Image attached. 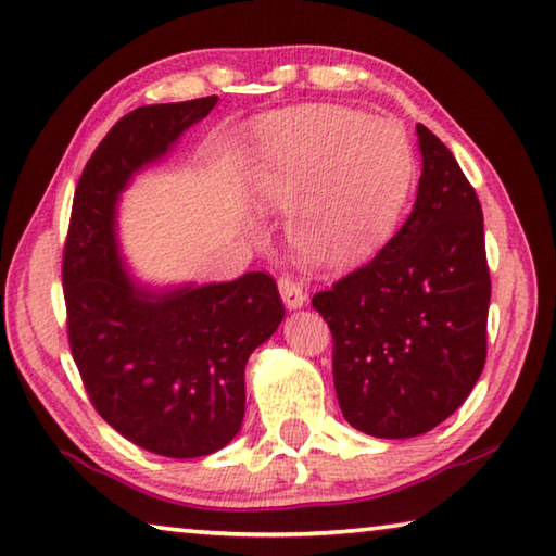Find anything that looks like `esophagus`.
I'll use <instances>...</instances> for the list:
<instances>
[{"label":"esophagus","mask_w":556,"mask_h":556,"mask_svg":"<svg viewBox=\"0 0 556 556\" xmlns=\"http://www.w3.org/2000/svg\"><path fill=\"white\" fill-rule=\"evenodd\" d=\"M279 294L285 299L287 308H301L308 301V294L304 291V285L294 275H281L279 277Z\"/></svg>","instance_id":"obj_1"}]
</instances>
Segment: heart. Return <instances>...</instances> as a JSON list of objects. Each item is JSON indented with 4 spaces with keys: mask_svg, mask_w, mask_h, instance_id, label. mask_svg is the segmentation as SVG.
Here are the masks:
<instances>
[{
    "mask_svg": "<svg viewBox=\"0 0 556 556\" xmlns=\"http://www.w3.org/2000/svg\"><path fill=\"white\" fill-rule=\"evenodd\" d=\"M412 168V147L394 122L318 105L269 122L255 191L269 208L296 211L291 240L301 257L336 269L390 238Z\"/></svg>",
    "mask_w": 556,
    "mask_h": 556,
    "instance_id": "heart-1",
    "label": "heart"
}]
</instances>
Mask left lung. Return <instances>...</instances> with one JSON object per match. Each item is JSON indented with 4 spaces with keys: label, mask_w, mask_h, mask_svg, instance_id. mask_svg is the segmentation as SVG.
<instances>
[{
    "label": "left lung",
    "mask_w": 556,
    "mask_h": 556,
    "mask_svg": "<svg viewBox=\"0 0 556 556\" xmlns=\"http://www.w3.org/2000/svg\"><path fill=\"white\" fill-rule=\"evenodd\" d=\"M417 201L363 267L314 294L333 336V384L351 427L409 439L451 417L488 353L483 211L454 154L417 125Z\"/></svg>",
    "instance_id": "obj_1"
}]
</instances>
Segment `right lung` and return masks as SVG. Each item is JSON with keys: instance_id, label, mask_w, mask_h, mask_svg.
<instances>
[{"instance_id": "1", "label": "right lung", "mask_w": 556, "mask_h": 556, "mask_svg": "<svg viewBox=\"0 0 556 556\" xmlns=\"http://www.w3.org/2000/svg\"><path fill=\"white\" fill-rule=\"evenodd\" d=\"M215 102L144 105L117 119L75 186L63 244L65 326L88 400L131 444L168 458L208 456L238 434L244 365L285 318L265 271L152 296L119 265V191Z\"/></svg>"}]
</instances>
